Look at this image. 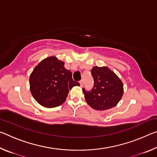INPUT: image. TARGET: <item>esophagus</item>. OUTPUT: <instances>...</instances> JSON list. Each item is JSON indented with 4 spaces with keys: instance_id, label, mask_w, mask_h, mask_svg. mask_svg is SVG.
Wrapping results in <instances>:
<instances>
[{
    "instance_id": "1",
    "label": "esophagus",
    "mask_w": 157,
    "mask_h": 157,
    "mask_svg": "<svg viewBox=\"0 0 157 157\" xmlns=\"http://www.w3.org/2000/svg\"><path fill=\"white\" fill-rule=\"evenodd\" d=\"M79 84H80V86H83V84H84V80H83V79H81V80L79 81Z\"/></svg>"
}]
</instances>
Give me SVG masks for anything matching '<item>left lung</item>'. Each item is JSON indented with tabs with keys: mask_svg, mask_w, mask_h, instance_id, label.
<instances>
[{
	"mask_svg": "<svg viewBox=\"0 0 157 157\" xmlns=\"http://www.w3.org/2000/svg\"><path fill=\"white\" fill-rule=\"evenodd\" d=\"M94 86L82 89L86 102L96 110H106L118 104L123 94V85L115 73L107 67L95 66L91 70Z\"/></svg>",
	"mask_w": 157,
	"mask_h": 157,
	"instance_id": "8db88e82",
	"label": "left lung"
}]
</instances>
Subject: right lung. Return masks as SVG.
<instances>
[{"instance_id":"obj_1","label":"right lung","mask_w":157,"mask_h":157,"mask_svg":"<svg viewBox=\"0 0 157 157\" xmlns=\"http://www.w3.org/2000/svg\"><path fill=\"white\" fill-rule=\"evenodd\" d=\"M30 91L37 102L45 107L60 106L66 100L69 90L79 83L74 81L72 73L64 63L55 57L44 59L30 76Z\"/></svg>"}]
</instances>
